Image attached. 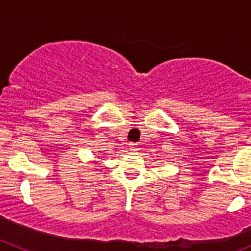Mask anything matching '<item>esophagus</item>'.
I'll return each mask as SVG.
<instances>
[{
	"label": "esophagus",
	"instance_id": "1",
	"mask_svg": "<svg viewBox=\"0 0 251 251\" xmlns=\"http://www.w3.org/2000/svg\"><path fill=\"white\" fill-rule=\"evenodd\" d=\"M130 151H138V144L130 143Z\"/></svg>",
	"mask_w": 251,
	"mask_h": 251
}]
</instances>
